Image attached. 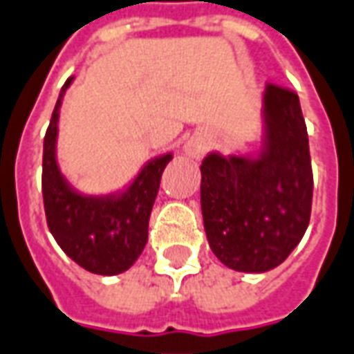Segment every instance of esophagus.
Masks as SVG:
<instances>
[{"label": "esophagus", "instance_id": "obj_1", "mask_svg": "<svg viewBox=\"0 0 354 354\" xmlns=\"http://www.w3.org/2000/svg\"><path fill=\"white\" fill-rule=\"evenodd\" d=\"M185 154L192 160H202L207 152V141L202 137H192L187 145H185Z\"/></svg>", "mask_w": 354, "mask_h": 354}]
</instances>
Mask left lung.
I'll return each mask as SVG.
<instances>
[{"label":"left lung","instance_id":"1","mask_svg":"<svg viewBox=\"0 0 354 354\" xmlns=\"http://www.w3.org/2000/svg\"><path fill=\"white\" fill-rule=\"evenodd\" d=\"M200 204L215 257L238 272L274 269L309 227L313 169L297 93L269 84L261 95V147L200 165Z\"/></svg>","mask_w":354,"mask_h":354}]
</instances>
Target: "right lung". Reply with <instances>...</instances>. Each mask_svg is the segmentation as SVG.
<instances>
[{"instance_id":"1","label":"right lung","mask_w":354,"mask_h":354,"mask_svg":"<svg viewBox=\"0 0 354 354\" xmlns=\"http://www.w3.org/2000/svg\"><path fill=\"white\" fill-rule=\"evenodd\" d=\"M74 82L68 77L53 110L44 141V205L53 238L72 261L101 277H114L131 267L149 240V219L160 179L173 154L152 158L125 189L114 194H87L74 189L57 162L59 110Z\"/></svg>"}]
</instances>
